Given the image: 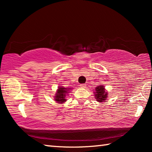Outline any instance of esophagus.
I'll list each match as a JSON object with an SVG mask.
<instances>
[{
    "label": "esophagus",
    "instance_id": "esophagus-1",
    "mask_svg": "<svg viewBox=\"0 0 152 152\" xmlns=\"http://www.w3.org/2000/svg\"><path fill=\"white\" fill-rule=\"evenodd\" d=\"M80 88H85L86 86V84H80Z\"/></svg>",
    "mask_w": 152,
    "mask_h": 152
}]
</instances>
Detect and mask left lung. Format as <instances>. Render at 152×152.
I'll use <instances>...</instances> for the list:
<instances>
[{
	"instance_id": "obj_1",
	"label": "left lung",
	"mask_w": 152,
	"mask_h": 152,
	"mask_svg": "<svg viewBox=\"0 0 152 152\" xmlns=\"http://www.w3.org/2000/svg\"><path fill=\"white\" fill-rule=\"evenodd\" d=\"M94 96L98 102H103L106 101L108 96V92L105 91L104 86L103 85H100L95 88Z\"/></svg>"
}]
</instances>
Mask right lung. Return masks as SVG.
I'll use <instances>...</instances> for the list:
<instances>
[{"instance_id": "right-lung-1", "label": "right lung", "mask_w": 152, "mask_h": 152, "mask_svg": "<svg viewBox=\"0 0 152 152\" xmlns=\"http://www.w3.org/2000/svg\"><path fill=\"white\" fill-rule=\"evenodd\" d=\"M71 88H64L63 86H60L58 87V89L57 92H56V95L54 96V99L55 101L58 102V103L62 104L64 102L66 101V94H68L70 92Z\"/></svg>"}]
</instances>
